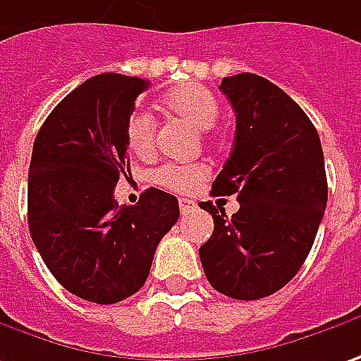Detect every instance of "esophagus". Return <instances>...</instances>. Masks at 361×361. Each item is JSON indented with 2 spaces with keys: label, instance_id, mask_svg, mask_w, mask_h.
Listing matches in <instances>:
<instances>
[{
  "label": "esophagus",
  "instance_id": "1",
  "mask_svg": "<svg viewBox=\"0 0 361 361\" xmlns=\"http://www.w3.org/2000/svg\"><path fill=\"white\" fill-rule=\"evenodd\" d=\"M196 208V202L194 200H188V197H181L180 200V210L181 214H188L190 210H194Z\"/></svg>",
  "mask_w": 361,
  "mask_h": 361
}]
</instances>
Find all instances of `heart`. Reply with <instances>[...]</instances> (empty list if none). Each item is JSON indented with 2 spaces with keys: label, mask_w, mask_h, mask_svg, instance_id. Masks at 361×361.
<instances>
[{
  "label": "heart",
  "mask_w": 361,
  "mask_h": 361,
  "mask_svg": "<svg viewBox=\"0 0 361 361\" xmlns=\"http://www.w3.org/2000/svg\"><path fill=\"white\" fill-rule=\"evenodd\" d=\"M164 106L192 123L197 129H212L220 115V104L214 92L200 85H181L164 97ZM127 143L129 149L145 157L155 147V118L149 113H133L127 121ZM208 178V167L204 164H165L153 180L161 188L173 192H192Z\"/></svg>",
  "instance_id": "heart-1"
}]
</instances>
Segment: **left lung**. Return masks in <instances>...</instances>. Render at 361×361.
Masks as SVG:
<instances>
[{"label":"left lung","mask_w":361,"mask_h":361,"mask_svg":"<svg viewBox=\"0 0 361 361\" xmlns=\"http://www.w3.org/2000/svg\"><path fill=\"white\" fill-rule=\"evenodd\" d=\"M220 90L236 113V137L214 196H232L230 218L212 202L214 218L200 260L218 293L255 301L283 289L313 246L327 206V178L317 129L285 90L243 72L222 78Z\"/></svg>","instance_id":"1"}]
</instances>
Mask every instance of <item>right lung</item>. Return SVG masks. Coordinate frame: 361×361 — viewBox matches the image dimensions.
I'll return each mask as SVG.
<instances>
[{
	"label": "right lung",
	"instance_id": "obj_1",
	"mask_svg": "<svg viewBox=\"0 0 361 361\" xmlns=\"http://www.w3.org/2000/svg\"><path fill=\"white\" fill-rule=\"evenodd\" d=\"M149 87L104 72L56 104L34 141L27 176V226L39 257L72 295L113 305L147 281L159 240L180 218L178 197L149 188L118 206L127 171V121Z\"/></svg>",
	"mask_w": 361,
	"mask_h": 361
}]
</instances>
